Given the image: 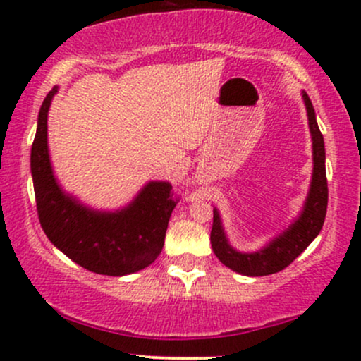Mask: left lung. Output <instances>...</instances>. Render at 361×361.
I'll return each instance as SVG.
<instances>
[{
  "label": "left lung",
  "mask_w": 361,
  "mask_h": 361,
  "mask_svg": "<svg viewBox=\"0 0 361 361\" xmlns=\"http://www.w3.org/2000/svg\"><path fill=\"white\" fill-rule=\"evenodd\" d=\"M302 98H304L305 109H307L309 128L310 135H312L314 169L307 200H305L299 217L290 224L288 229H285L273 241L268 243L263 250L255 252H241L235 251L227 243L221 215H219L217 209H214V224L212 233H210L212 250L222 264H226L227 268H231L235 273H241V275L264 276L281 271L316 239V235L321 233L322 224H324L327 210L324 139H322L321 130H319L312 102H310L305 91H302Z\"/></svg>",
  "instance_id": "8db88e82"
}]
</instances>
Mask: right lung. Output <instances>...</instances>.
<instances>
[{"mask_svg":"<svg viewBox=\"0 0 361 361\" xmlns=\"http://www.w3.org/2000/svg\"><path fill=\"white\" fill-rule=\"evenodd\" d=\"M57 86L40 106L32 144L39 221L57 250L86 270L122 276L154 263L164 246L168 222L176 200L166 181H149L137 197L117 212H102L68 195L54 176L47 146V114Z\"/></svg>","mask_w":361,"mask_h":361,"instance_id":"1","label":"right lung"}]
</instances>
